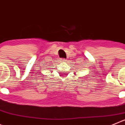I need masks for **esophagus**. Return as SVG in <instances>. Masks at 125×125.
Masks as SVG:
<instances>
[{"label":"esophagus","instance_id":"1","mask_svg":"<svg viewBox=\"0 0 125 125\" xmlns=\"http://www.w3.org/2000/svg\"><path fill=\"white\" fill-rule=\"evenodd\" d=\"M61 61L64 62V61H66V59H63V58H61Z\"/></svg>","mask_w":125,"mask_h":125}]
</instances>
